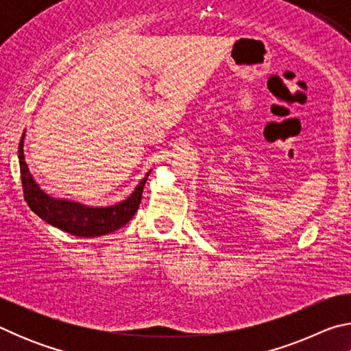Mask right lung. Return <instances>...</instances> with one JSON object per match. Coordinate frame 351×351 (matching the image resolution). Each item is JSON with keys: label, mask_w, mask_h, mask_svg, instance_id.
<instances>
[{"label": "right lung", "mask_w": 351, "mask_h": 351, "mask_svg": "<svg viewBox=\"0 0 351 351\" xmlns=\"http://www.w3.org/2000/svg\"><path fill=\"white\" fill-rule=\"evenodd\" d=\"M25 136L26 130L23 132L19 144L23 192H25L27 206L43 221L75 237H100L121 229L122 226H125L133 218L139 207L142 190H144L145 181L152 170L148 171L145 178H142L141 182L136 186L133 193L127 199L114 206L91 207L82 203H75V201L71 199L54 198L49 193H46L43 189H40L34 176L31 175V171H29L25 159V150H23V147H25Z\"/></svg>", "instance_id": "1"}]
</instances>
